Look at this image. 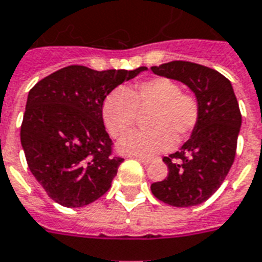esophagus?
Wrapping results in <instances>:
<instances>
[{
	"label": "esophagus",
	"instance_id": "esophagus-1",
	"mask_svg": "<svg viewBox=\"0 0 262 262\" xmlns=\"http://www.w3.org/2000/svg\"><path fill=\"white\" fill-rule=\"evenodd\" d=\"M136 159L139 161V162H141L143 165H148L149 162H151V158H145V157H136Z\"/></svg>",
	"mask_w": 262,
	"mask_h": 262
}]
</instances>
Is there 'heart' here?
<instances>
[{
    "label": "heart",
    "instance_id": "obj_1",
    "mask_svg": "<svg viewBox=\"0 0 262 262\" xmlns=\"http://www.w3.org/2000/svg\"><path fill=\"white\" fill-rule=\"evenodd\" d=\"M154 108L149 120L151 131L125 136L118 148L126 155L166 152L192 135L201 118L199 103L192 95L181 92L169 78H152L136 83L130 89L118 88L103 101V121L114 137H122L134 127L137 110Z\"/></svg>",
    "mask_w": 262,
    "mask_h": 262
}]
</instances>
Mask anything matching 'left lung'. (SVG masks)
<instances>
[{"instance_id":"1","label":"left lung","mask_w":262,"mask_h":262,"mask_svg":"<svg viewBox=\"0 0 262 262\" xmlns=\"http://www.w3.org/2000/svg\"><path fill=\"white\" fill-rule=\"evenodd\" d=\"M151 70L187 85L201 108L191 137L177 152L163 157L169 173L151 184V191L170 206H196L220 188L232 166L242 125L236 96L223 74L196 63L176 60Z\"/></svg>"}]
</instances>
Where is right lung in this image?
<instances>
[{"label":"right lung","instance_id":"right-lung-1","mask_svg":"<svg viewBox=\"0 0 262 262\" xmlns=\"http://www.w3.org/2000/svg\"><path fill=\"white\" fill-rule=\"evenodd\" d=\"M143 71L69 66L29 92L20 141L30 171L56 203L86 206L110 189L123 159L111 155L103 101Z\"/></svg>","mask_w":262,"mask_h":262}]
</instances>
